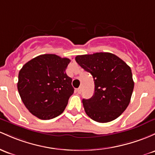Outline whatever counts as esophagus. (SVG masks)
Wrapping results in <instances>:
<instances>
[{"label": "esophagus", "instance_id": "obj_1", "mask_svg": "<svg viewBox=\"0 0 155 155\" xmlns=\"http://www.w3.org/2000/svg\"><path fill=\"white\" fill-rule=\"evenodd\" d=\"M76 91H77V93H79V94H80L81 93V87H79L77 90H76Z\"/></svg>", "mask_w": 155, "mask_h": 155}]
</instances>
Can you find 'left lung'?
<instances>
[{"mask_svg": "<svg viewBox=\"0 0 155 155\" xmlns=\"http://www.w3.org/2000/svg\"><path fill=\"white\" fill-rule=\"evenodd\" d=\"M75 59L94 80V94L82 100L87 115L99 123L116 119L128 107L134 89L130 66L107 52L79 55Z\"/></svg>", "mask_w": 155, "mask_h": 155, "instance_id": "left-lung-1", "label": "left lung"}]
</instances>
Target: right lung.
<instances>
[{
    "instance_id": "right-lung-1",
    "label": "right lung",
    "mask_w": 155,
    "mask_h": 155,
    "mask_svg": "<svg viewBox=\"0 0 155 155\" xmlns=\"http://www.w3.org/2000/svg\"><path fill=\"white\" fill-rule=\"evenodd\" d=\"M70 62L56 54H42L20 69L18 90L32 115L49 120L63 113L74 91L72 79L65 73Z\"/></svg>"
}]
</instances>
